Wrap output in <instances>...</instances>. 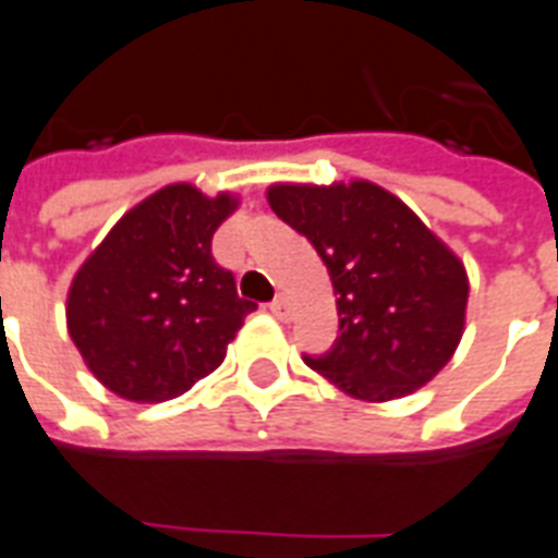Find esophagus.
I'll return each mask as SVG.
<instances>
[{
    "instance_id": "esophagus-1",
    "label": "esophagus",
    "mask_w": 558,
    "mask_h": 558,
    "mask_svg": "<svg viewBox=\"0 0 558 558\" xmlns=\"http://www.w3.org/2000/svg\"><path fill=\"white\" fill-rule=\"evenodd\" d=\"M270 314L279 316V319H288V300H284V296H276V300L270 302Z\"/></svg>"
}]
</instances>
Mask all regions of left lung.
<instances>
[{"label": "left lung", "instance_id": "1", "mask_svg": "<svg viewBox=\"0 0 558 558\" xmlns=\"http://www.w3.org/2000/svg\"><path fill=\"white\" fill-rule=\"evenodd\" d=\"M274 213L328 267L340 337L302 356L368 403L421 389L456 354L470 284L458 256L400 198L368 184L267 190Z\"/></svg>", "mask_w": 558, "mask_h": 558}]
</instances>
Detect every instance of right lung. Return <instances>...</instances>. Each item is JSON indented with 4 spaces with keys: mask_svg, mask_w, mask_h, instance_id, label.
Masks as SVG:
<instances>
[{
    "mask_svg": "<svg viewBox=\"0 0 558 558\" xmlns=\"http://www.w3.org/2000/svg\"><path fill=\"white\" fill-rule=\"evenodd\" d=\"M235 209L169 184L129 209L69 291V333L114 395L160 403L216 372L253 302L213 258V233Z\"/></svg>",
    "mask_w": 558,
    "mask_h": 558,
    "instance_id": "add662e5",
    "label": "right lung"
}]
</instances>
